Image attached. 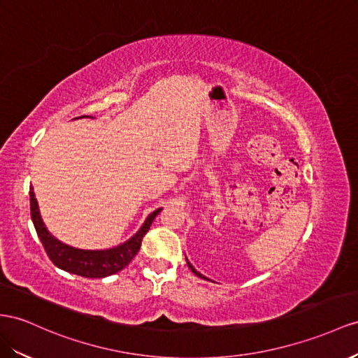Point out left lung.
Here are the masks:
<instances>
[{
    "instance_id": "1",
    "label": "left lung",
    "mask_w": 358,
    "mask_h": 358,
    "mask_svg": "<svg viewBox=\"0 0 358 358\" xmlns=\"http://www.w3.org/2000/svg\"><path fill=\"white\" fill-rule=\"evenodd\" d=\"M186 260H187V259H186ZM187 266H189V268L192 269V272H194L195 275H198V277H199V278H206V277H204V275H201V273H199V272H198V271H196V269H195L194 266H192V264H190L189 262H187Z\"/></svg>"
}]
</instances>
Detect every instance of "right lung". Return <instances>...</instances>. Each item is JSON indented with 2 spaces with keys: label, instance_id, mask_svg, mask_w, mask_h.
Instances as JSON below:
<instances>
[{
  "label": "right lung",
  "instance_id": "add662e5",
  "mask_svg": "<svg viewBox=\"0 0 358 358\" xmlns=\"http://www.w3.org/2000/svg\"><path fill=\"white\" fill-rule=\"evenodd\" d=\"M30 208L36 233H38L50 260L56 264L57 268L71 273L81 275V277L86 278H104L108 277V275H113L119 271H122L127 264L134 259V255L139 252L143 236L148 233L155 216H157L162 210L157 208L146 217V221L141 227V230L127 242L110 250L89 251L72 248V246L62 243L56 237L51 236V233L47 230V227H45L42 221L38 201H36L33 190H30Z\"/></svg>",
  "mask_w": 358,
  "mask_h": 358
}]
</instances>
